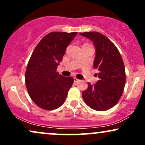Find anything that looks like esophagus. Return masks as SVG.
Masks as SVG:
<instances>
[{
  "mask_svg": "<svg viewBox=\"0 0 145 145\" xmlns=\"http://www.w3.org/2000/svg\"><path fill=\"white\" fill-rule=\"evenodd\" d=\"M79 81H80V80H78V78H74V82H79Z\"/></svg>",
  "mask_w": 145,
  "mask_h": 145,
  "instance_id": "34e87169",
  "label": "esophagus"
}]
</instances>
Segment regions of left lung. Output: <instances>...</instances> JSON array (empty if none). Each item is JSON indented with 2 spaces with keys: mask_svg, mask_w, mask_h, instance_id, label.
Segmentation results:
<instances>
[{
  "mask_svg": "<svg viewBox=\"0 0 145 145\" xmlns=\"http://www.w3.org/2000/svg\"><path fill=\"white\" fill-rule=\"evenodd\" d=\"M93 42L95 57L93 67L99 71V80L82 92L84 102L91 108L106 111L117 104L125 84V71L120 52L108 37L98 32L80 33Z\"/></svg>",
  "mask_w": 145,
  "mask_h": 145,
  "instance_id": "obj_1",
  "label": "left lung"
}]
</instances>
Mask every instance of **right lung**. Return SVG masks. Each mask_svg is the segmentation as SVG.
<instances>
[{
	"label": "right lung",
	"mask_w": 145,
	"mask_h": 145,
	"mask_svg": "<svg viewBox=\"0 0 145 145\" xmlns=\"http://www.w3.org/2000/svg\"><path fill=\"white\" fill-rule=\"evenodd\" d=\"M77 33H48L33 52L26 67L25 82L30 97L41 108H58L67 97L74 78L61 76L56 69Z\"/></svg>",
	"instance_id": "right-lung-1"
}]
</instances>
